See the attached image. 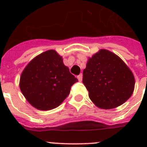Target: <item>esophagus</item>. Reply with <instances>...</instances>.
<instances>
[{
  "label": "esophagus",
  "mask_w": 147,
  "mask_h": 147,
  "mask_svg": "<svg viewBox=\"0 0 147 147\" xmlns=\"http://www.w3.org/2000/svg\"><path fill=\"white\" fill-rule=\"evenodd\" d=\"M77 79L80 82L82 81V74H80L77 76Z\"/></svg>",
  "instance_id": "1"
}]
</instances>
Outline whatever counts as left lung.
I'll return each mask as SVG.
<instances>
[{"mask_svg":"<svg viewBox=\"0 0 147 147\" xmlns=\"http://www.w3.org/2000/svg\"><path fill=\"white\" fill-rule=\"evenodd\" d=\"M82 81L92 102L105 110L123 105L133 93L136 84L129 67L107 49H100L88 58Z\"/></svg>","mask_w":147,"mask_h":147,"instance_id":"8db88e82","label":"left lung"}]
</instances>
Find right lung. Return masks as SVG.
I'll return each mask as SVG.
<instances>
[{
  "label": "right lung",
  "instance_id": "obj_1",
  "mask_svg": "<svg viewBox=\"0 0 147 147\" xmlns=\"http://www.w3.org/2000/svg\"><path fill=\"white\" fill-rule=\"evenodd\" d=\"M78 80L70 73L55 50L36 56L23 69L19 86L30 105L37 110L57 107L67 98Z\"/></svg>",
  "mask_w": 147,
  "mask_h": 147
}]
</instances>
